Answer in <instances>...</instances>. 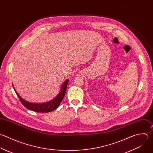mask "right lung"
<instances>
[{"label":"right lung","instance_id":"1","mask_svg":"<svg viewBox=\"0 0 153 153\" xmlns=\"http://www.w3.org/2000/svg\"><path fill=\"white\" fill-rule=\"evenodd\" d=\"M68 81H69L68 79L64 81V82L61 85V89L59 94L53 100L44 103H32V102L27 101L19 96V95L15 90L13 86V88L15 91V93L18 97L21 102L25 108H27L28 110H32L33 111L38 112V113H49L53 111L54 110L57 108L61 102L62 101V100H63L65 96Z\"/></svg>","mask_w":153,"mask_h":153}]
</instances>
